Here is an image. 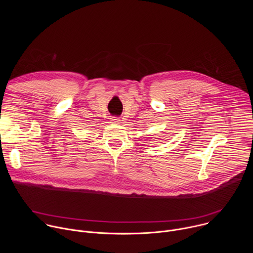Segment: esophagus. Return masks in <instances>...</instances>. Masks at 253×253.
I'll use <instances>...</instances> for the list:
<instances>
[{
    "mask_svg": "<svg viewBox=\"0 0 253 253\" xmlns=\"http://www.w3.org/2000/svg\"><path fill=\"white\" fill-rule=\"evenodd\" d=\"M111 122H112L113 124H119V123H120V119H119L118 117H112V118H111Z\"/></svg>",
    "mask_w": 253,
    "mask_h": 253,
    "instance_id": "obj_1",
    "label": "esophagus"
}]
</instances>
